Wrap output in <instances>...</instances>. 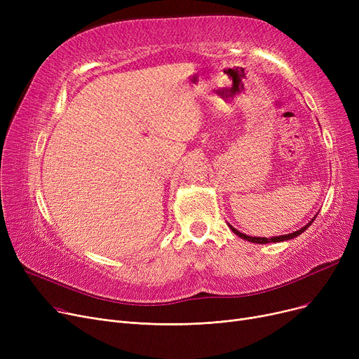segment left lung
<instances>
[{"label":"left lung","instance_id":"obj_1","mask_svg":"<svg viewBox=\"0 0 359 359\" xmlns=\"http://www.w3.org/2000/svg\"><path fill=\"white\" fill-rule=\"evenodd\" d=\"M316 218V217H314ZM314 218L307 224V225H304L303 229H299V230H297V231H294V233H290V234H285V236H276V237H271V238H268V237H252V236H246V234H243V233H240L238 230H236L233 225H230L229 224V227L231 229V231L234 233V234H237L238 237H241V238H244V240H248V241H250V243H259V244H266V243H278V241H287V240H291V238H295V237H298L301 233H304L310 225H311V222L314 221Z\"/></svg>","mask_w":359,"mask_h":359}]
</instances>
